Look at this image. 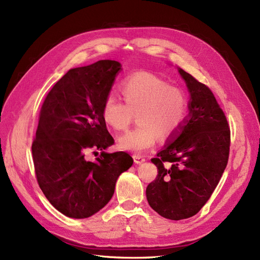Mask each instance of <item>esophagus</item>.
Returning <instances> with one entry per match:
<instances>
[{"mask_svg":"<svg viewBox=\"0 0 260 260\" xmlns=\"http://www.w3.org/2000/svg\"><path fill=\"white\" fill-rule=\"evenodd\" d=\"M133 158H134V162L137 163V164H140L142 162H145V160H146L145 156L141 155V154H134Z\"/></svg>","mask_w":260,"mask_h":260,"instance_id":"esophagus-1","label":"esophagus"}]
</instances>
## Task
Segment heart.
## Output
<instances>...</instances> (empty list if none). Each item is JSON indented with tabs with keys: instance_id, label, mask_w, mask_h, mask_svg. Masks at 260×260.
Wrapping results in <instances>:
<instances>
[{
	"instance_id": "heart-1",
	"label": "heart",
	"mask_w": 260,
	"mask_h": 260,
	"mask_svg": "<svg viewBox=\"0 0 260 260\" xmlns=\"http://www.w3.org/2000/svg\"><path fill=\"white\" fill-rule=\"evenodd\" d=\"M125 104L109 94L102 109L104 121L116 131L127 129L135 114L139 124L119 139L122 149L142 152L152 147L160 135H175L188 113V100L183 91L150 72L134 73L122 83Z\"/></svg>"
}]
</instances>
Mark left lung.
Segmentation results:
<instances>
[{
  "mask_svg": "<svg viewBox=\"0 0 260 260\" xmlns=\"http://www.w3.org/2000/svg\"><path fill=\"white\" fill-rule=\"evenodd\" d=\"M179 73L191 96L189 119L151 160L158 174L146 190L150 206L172 220L194 216L206 204L227 166L231 140L211 88L185 70Z\"/></svg>",
  "mask_w": 260,
  "mask_h": 260,
  "instance_id": "8db88e82",
  "label": "left lung"
}]
</instances>
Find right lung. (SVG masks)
I'll return each mask as SVG.
<instances>
[{"label": "right lung", "instance_id": "add662e5", "mask_svg": "<svg viewBox=\"0 0 260 260\" xmlns=\"http://www.w3.org/2000/svg\"><path fill=\"white\" fill-rule=\"evenodd\" d=\"M120 69L118 61L99 60L69 70L40 110L32 142L37 180L49 203L71 218L100 211L111 200L116 179L134 162L124 151H103L114 144L102 109ZM89 149L102 151L95 161L86 160Z\"/></svg>", "mask_w": 260, "mask_h": 260}]
</instances>
